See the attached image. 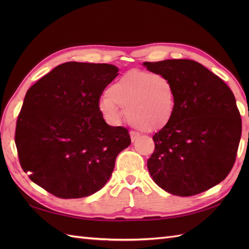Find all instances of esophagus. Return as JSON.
I'll list each match as a JSON object with an SVG mask.
<instances>
[{
	"instance_id": "obj_1",
	"label": "esophagus",
	"mask_w": 249,
	"mask_h": 249,
	"mask_svg": "<svg viewBox=\"0 0 249 249\" xmlns=\"http://www.w3.org/2000/svg\"><path fill=\"white\" fill-rule=\"evenodd\" d=\"M130 136H131V140H132V142H135V141H136V140L140 137V134L132 131V132L130 133Z\"/></svg>"
}]
</instances>
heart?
I'll return each instance as SVG.
<instances>
[{
	"label": "heart",
	"mask_w": 249,
	"mask_h": 249,
	"mask_svg": "<svg viewBox=\"0 0 249 249\" xmlns=\"http://www.w3.org/2000/svg\"><path fill=\"white\" fill-rule=\"evenodd\" d=\"M99 107L112 123H116L125 109L127 118L135 126L157 131L168 124L173 116L176 90L172 82L163 74L131 71L109 87Z\"/></svg>",
	"instance_id": "heart-1"
}]
</instances>
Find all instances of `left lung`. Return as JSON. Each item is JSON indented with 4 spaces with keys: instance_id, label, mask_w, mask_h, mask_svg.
<instances>
[{
    "instance_id": "obj_1",
    "label": "left lung",
    "mask_w": 249,
    "mask_h": 249,
    "mask_svg": "<svg viewBox=\"0 0 249 249\" xmlns=\"http://www.w3.org/2000/svg\"><path fill=\"white\" fill-rule=\"evenodd\" d=\"M143 66L167 77L176 90L173 116L153 137L156 148L147 168L154 182L178 196H192L219 184L233 166L242 132L231 90L193 60Z\"/></svg>"
}]
</instances>
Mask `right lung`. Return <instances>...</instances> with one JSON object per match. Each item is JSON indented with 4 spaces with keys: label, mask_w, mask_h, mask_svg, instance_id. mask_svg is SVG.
<instances>
[{
    "label": "right lung",
    "mask_w": 249,
    "mask_h": 249,
    "mask_svg": "<svg viewBox=\"0 0 249 249\" xmlns=\"http://www.w3.org/2000/svg\"><path fill=\"white\" fill-rule=\"evenodd\" d=\"M118 71L106 63L66 62L27 91L16 130L20 166L55 196L81 198L101 190L116 157L131 144L127 130L109 125L99 107Z\"/></svg>",
    "instance_id": "add662e5"
}]
</instances>
